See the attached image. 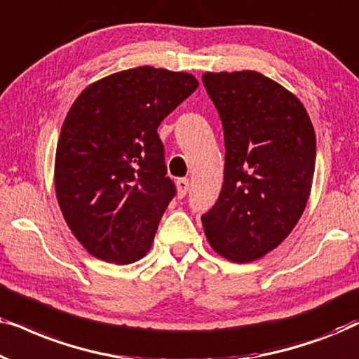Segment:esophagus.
<instances>
[{
  "label": "esophagus",
  "mask_w": 359,
  "mask_h": 359,
  "mask_svg": "<svg viewBox=\"0 0 359 359\" xmlns=\"http://www.w3.org/2000/svg\"><path fill=\"white\" fill-rule=\"evenodd\" d=\"M176 188H178L180 198H184V196L188 194V191H189V180L180 178L178 181H176Z\"/></svg>",
  "instance_id": "obj_1"
}]
</instances>
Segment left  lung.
I'll return each mask as SVG.
<instances>
[{"instance_id": "obj_1", "label": "left lung", "mask_w": 359, "mask_h": 359, "mask_svg": "<svg viewBox=\"0 0 359 359\" xmlns=\"http://www.w3.org/2000/svg\"><path fill=\"white\" fill-rule=\"evenodd\" d=\"M224 127L225 168L217 203L203 214L210 247L233 263L276 248L306 209L316 132L306 107L253 70L204 73Z\"/></svg>"}]
</instances>
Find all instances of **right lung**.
Here are the masks:
<instances>
[{"instance_id":"1","label":"right lung","mask_w":359,"mask_h":359,"mask_svg":"<svg viewBox=\"0 0 359 359\" xmlns=\"http://www.w3.org/2000/svg\"><path fill=\"white\" fill-rule=\"evenodd\" d=\"M199 86L189 73L139 67L93 83L62 126L55 191L91 255L127 264L151 247L176 186L156 129Z\"/></svg>"}]
</instances>
